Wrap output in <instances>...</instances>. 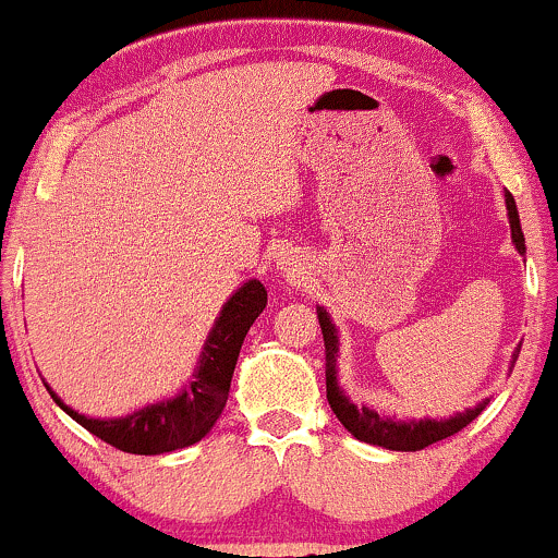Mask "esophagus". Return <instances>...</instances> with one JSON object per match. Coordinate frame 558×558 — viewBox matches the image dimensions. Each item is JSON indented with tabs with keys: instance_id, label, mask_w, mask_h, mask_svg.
<instances>
[{
	"instance_id": "34e87169",
	"label": "esophagus",
	"mask_w": 558,
	"mask_h": 558,
	"mask_svg": "<svg viewBox=\"0 0 558 558\" xmlns=\"http://www.w3.org/2000/svg\"><path fill=\"white\" fill-rule=\"evenodd\" d=\"M281 268H284L287 277H295V274H298V277H301V271H298V266H295V263H292V260L281 263Z\"/></svg>"
}]
</instances>
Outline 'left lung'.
<instances>
[{
  "mask_svg": "<svg viewBox=\"0 0 558 558\" xmlns=\"http://www.w3.org/2000/svg\"><path fill=\"white\" fill-rule=\"evenodd\" d=\"M506 209H508V223H511V239L517 244V250L524 255V233H521L519 223V209L513 196L506 191ZM319 314L322 335H325V369H327V401L332 407L335 417L356 436L359 441H367V445H377L386 449H397V452H417L428 445L447 439V436L463 430L471 421H476L482 415V410L487 407V399L478 401L471 410L458 412L454 417L447 421H391V417H380L369 407H356L353 401L340 391L338 386V329H335L332 319L327 316L325 308H316ZM519 356V353H517Z\"/></svg>",
  "mask_w": 558,
  "mask_h": 558,
  "instance_id": "8db88e82",
  "label": "left lung"
}]
</instances>
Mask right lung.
I'll use <instances>...</instances> for the list:
<instances>
[{
	"label": "right lung",
	"mask_w": 558,
	"mask_h": 558,
	"mask_svg": "<svg viewBox=\"0 0 558 558\" xmlns=\"http://www.w3.org/2000/svg\"><path fill=\"white\" fill-rule=\"evenodd\" d=\"M266 301V287L257 279H250L247 284L233 292L215 319L213 332L207 335L194 380L175 399L143 407L133 415L98 421V417H85L65 407L50 386H47V391L65 415H71L82 428L104 439L106 445L122 449V452L161 454L196 445L199 439H205L223 412L244 335L263 314Z\"/></svg>",
	"instance_id": "right-lung-1"
}]
</instances>
